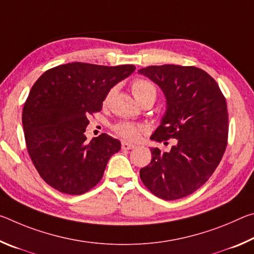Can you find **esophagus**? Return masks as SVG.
<instances>
[{
  "mask_svg": "<svg viewBox=\"0 0 254 254\" xmlns=\"http://www.w3.org/2000/svg\"><path fill=\"white\" fill-rule=\"evenodd\" d=\"M136 148L135 144L133 143H128L127 141H122V149L123 150H130V149H134Z\"/></svg>",
  "mask_w": 254,
  "mask_h": 254,
  "instance_id": "1",
  "label": "esophagus"
}]
</instances>
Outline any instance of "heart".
I'll list each match as a JSON object with an SVG mask.
<instances>
[{
    "mask_svg": "<svg viewBox=\"0 0 254 254\" xmlns=\"http://www.w3.org/2000/svg\"><path fill=\"white\" fill-rule=\"evenodd\" d=\"M131 89L133 96L136 98V101L139 103L148 100V98H154V100H156V88H154V86L148 80L142 78L135 79L131 85ZM113 92L114 89H111V91L107 93V95L104 98V104H106V103L110 101L111 96L113 95ZM114 131L117 132L120 136L124 137V139L136 140L139 139L141 134H142L143 127L133 123L120 122L117 126H114Z\"/></svg>",
    "mask_w": 254,
    "mask_h": 254,
    "instance_id": "obj_1",
    "label": "heart"
}]
</instances>
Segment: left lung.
<instances>
[{
	"label": "left lung",
	"instance_id": "1",
	"mask_svg": "<svg viewBox=\"0 0 254 254\" xmlns=\"http://www.w3.org/2000/svg\"><path fill=\"white\" fill-rule=\"evenodd\" d=\"M162 89L167 110L151 140L168 143V152L151 148L152 159L140 178L165 200L183 198L207 182L225 152L229 113L213 77L194 66L162 65L139 69Z\"/></svg>",
	"mask_w": 254,
	"mask_h": 254
}]
</instances>
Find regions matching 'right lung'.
<instances>
[{
  "mask_svg": "<svg viewBox=\"0 0 254 254\" xmlns=\"http://www.w3.org/2000/svg\"><path fill=\"white\" fill-rule=\"evenodd\" d=\"M134 70L133 65L70 63L48 69L34 83L23 106V131L30 158L49 186L81 195L101 182L121 142L106 133L88 142V117Z\"/></svg>",
  "mask_w": 254,
  "mask_h": 254,
  "instance_id": "obj_1",
  "label": "right lung"
}]
</instances>
